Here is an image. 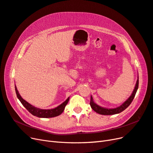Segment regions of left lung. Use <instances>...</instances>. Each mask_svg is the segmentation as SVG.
I'll return each instance as SVG.
<instances>
[{"label":"left lung","mask_w":153,"mask_h":153,"mask_svg":"<svg viewBox=\"0 0 153 153\" xmlns=\"http://www.w3.org/2000/svg\"><path fill=\"white\" fill-rule=\"evenodd\" d=\"M138 87V79L137 80L136 84L135 86V88L133 91V92L131 93V96L129 97V98L124 101V102L120 106H117L116 108H104L96 104L92 98V96H91V101H90V105L91 106L92 109L96 113H98L101 115H114V114H117L121 113L123 111H124L126 108H128L129 105L131 104L133 100L135 98V96L136 94V92L137 91Z\"/></svg>","instance_id":"8db88e82"}]
</instances>
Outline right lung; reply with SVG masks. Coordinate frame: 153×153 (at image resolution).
<instances>
[{
    "mask_svg": "<svg viewBox=\"0 0 153 153\" xmlns=\"http://www.w3.org/2000/svg\"><path fill=\"white\" fill-rule=\"evenodd\" d=\"M15 91L16 94L18 99L20 101L22 104L24 105V107L29 111V112L32 114L34 116L38 117L40 118H50V117H54L58 116V115H61L64 110L65 106L68 104L69 98H68L64 102H63L62 104L57 106L56 108L53 109H41L39 108H37L36 106L32 105L31 104L29 103L27 101H26L25 100L22 98V96L18 92V91L17 90L16 86L15 85Z\"/></svg>",
    "mask_w": 153,
    "mask_h": 153,
    "instance_id": "obj_1",
    "label": "right lung"
}]
</instances>
